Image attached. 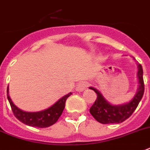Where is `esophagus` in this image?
I'll return each instance as SVG.
<instances>
[{
	"instance_id": "1",
	"label": "esophagus",
	"mask_w": 150,
	"mask_h": 150,
	"mask_svg": "<svg viewBox=\"0 0 150 150\" xmlns=\"http://www.w3.org/2000/svg\"><path fill=\"white\" fill-rule=\"evenodd\" d=\"M88 87V83L85 81H81L80 82L79 84L76 85V90L77 92H83L84 90L86 89Z\"/></svg>"
}]
</instances>
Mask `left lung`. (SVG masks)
Instances as JSON below:
<instances>
[{
  "mask_svg": "<svg viewBox=\"0 0 150 150\" xmlns=\"http://www.w3.org/2000/svg\"><path fill=\"white\" fill-rule=\"evenodd\" d=\"M137 77L139 84L137 92L129 102L119 105L111 104L106 100L99 90L93 87H89V89L93 90L97 94V98L95 103L89 110L91 115L94 117L96 121L103 124L120 123L128 119L132 115L143 96L145 90L143 69L140 64H138Z\"/></svg>",
  "mask_w": 150,
  "mask_h": 150,
  "instance_id": "left-lung-1",
  "label": "left lung"
}]
</instances>
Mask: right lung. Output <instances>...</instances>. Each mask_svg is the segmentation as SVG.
Here are the masks:
<instances>
[{
  "label": "right lung",
  "instance_id": "add662e5",
  "mask_svg": "<svg viewBox=\"0 0 150 150\" xmlns=\"http://www.w3.org/2000/svg\"><path fill=\"white\" fill-rule=\"evenodd\" d=\"M72 92L65 95L52 106H50V108L45 110L35 111V112H29V111L21 110L13 103L9 96L8 86L7 89V97L16 118L19 119L21 122L28 126L39 127V128L50 127L58 121V119L62 115L63 110L65 108L66 100L69 96H70Z\"/></svg>",
  "mask_w": 150,
  "mask_h": 150
}]
</instances>
